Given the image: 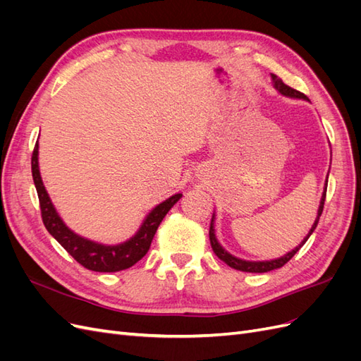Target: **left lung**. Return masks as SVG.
Here are the masks:
<instances>
[{"label": "left lung", "mask_w": 361, "mask_h": 361, "mask_svg": "<svg viewBox=\"0 0 361 361\" xmlns=\"http://www.w3.org/2000/svg\"><path fill=\"white\" fill-rule=\"evenodd\" d=\"M271 80H272V85H274V89L281 94V96H286V97H292V99H302V101H309L307 96L300 93L298 90H293L290 89L289 85H286L285 82H283L279 76H276L274 73H271ZM310 102V101H309ZM330 143V141H329ZM330 173V170H329ZM329 173H326V178H325V183H324V191H322V195H321V202H319V207H318V214H316V218H314V223L312 224L309 233L304 236L302 241L292 248L290 251H288L286 255H283L277 259H269V260H245V259H241V257H236L233 255L228 253V251L218 243L216 239V235H215V211H214V215H212V221H211V228H209V239H211V245H212V250L214 253L220 257L223 262H226V264L228 267H232L238 271H244V272H268V271H272V269H277L280 267H283L286 264V262H289L293 255L297 253V251L305 244V241L310 238V235L314 232L316 226H318L319 223V216L322 214V209H324V202H325V194H326V183H329Z\"/></svg>", "instance_id": "1"}]
</instances>
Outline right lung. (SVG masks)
<instances>
[{"label": "right lung", "mask_w": 361, "mask_h": 361, "mask_svg": "<svg viewBox=\"0 0 361 361\" xmlns=\"http://www.w3.org/2000/svg\"><path fill=\"white\" fill-rule=\"evenodd\" d=\"M31 171L32 180H35L39 195L43 224H45L47 231L57 239L61 247L66 250L78 264H81L87 269L97 272H116L135 265L149 251L152 239H154L162 218L167 215V212L182 197V192H178L161 202L145 216V220L140 224L135 235H133L129 239H126V241L120 244L108 245L92 241L89 238H84L78 233H75L72 228L68 227L66 223L63 221V218L57 212L56 206H54L40 176L39 141L35 146V152H32Z\"/></svg>", "instance_id": "right-lung-1"}]
</instances>
